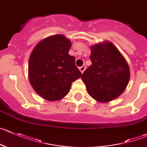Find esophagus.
<instances>
[{"label": "esophagus", "instance_id": "obj_1", "mask_svg": "<svg viewBox=\"0 0 147 147\" xmlns=\"http://www.w3.org/2000/svg\"><path fill=\"white\" fill-rule=\"evenodd\" d=\"M85 69H86V66H85V65H82V66L79 67V71H80L82 73H84V71H85Z\"/></svg>", "mask_w": 147, "mask_h": 147}]
</instances>
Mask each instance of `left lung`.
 <instances>
[{"label": "left lung", "instance_id": "1", "mask_svg": "<svg viewBox=\"0 0 147 147\" xmlns=\"http://www.w3.org/2000/svg\"><path fill=\"white\" fill-rule=\"evenodd\" d=\"M92 65L83 73L82 79L89 95L100 102L119 97L128 85L129 66L117 47L105 41L91 47Z\"/></svg>", "mask_w": 147, "mask_h": 147}]
</instances>
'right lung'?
I'll use <instances>...</instances> for the list:
<instances>
[{"label":"right lung","mask_w":147,"mask_h":147,"mask_svg":"<svg viewBox=\"0 0 147 147\" xmlns=\"http://www.w3.org/2000/svg\"><path fill=\"white\" fill-rule=\"evenodd\" d=\"M71 42L62 34L50 36L37 43L29 60L31 85L42 98L56 101L68 94L73 82L82 75L68 54Z\"/></svg>","instance_id":"add662e5"}]
</instances>
